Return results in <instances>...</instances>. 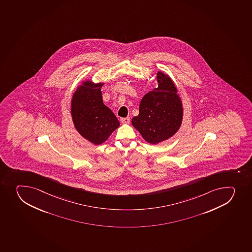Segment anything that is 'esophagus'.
I'll list each match as a JSON object with an SVG mask.
<instances>
[{
	"instance_id": "1",
	"label": "esophagus",
	"mask_w": 252,
	"mask_h": 252,
	"mask_svg": "<svg viewBox=\"0 0 252 252\" xmlns=\"http://www.w3.org/2000/svg\"><path fill=\"white\" fill-rule=\"evenodd\" d=\"M130 117H125V118H121V122H122V123H126V124L130 123Z\"/></svg>"
}]
</instances>
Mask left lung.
<instances>
[{
    "mask_svg": "<svg viewBox=\"0 0 252 252\" xmlns=\"http://www.w3.org/2000/svg\"><path fill=\"white\" fill-rule=\"evenodd\" d=\"M158 87L148 93L140 101L139 115L133 117V126L150 144L167 140L182 124V101L169 76L158 71Z\"/></svg>",
    "mask_w": 252,
    "mask_h": 252,
    "instance_id": "obj_1",
    "label": "left lung"
}]
</instances>
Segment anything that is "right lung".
I'll use <instances>...</instances> for the list:
<instances>
[{"label":"right lung","instance_id":"add662e5","mask_svg":"<svg viewBox=\"0 0 252 252\" xmlns=\"http://www.w3.org/2000/svg\"><path fill=\"white\" fill-rule=\"evenodd\" d=\"M103 84L83 83L73 95L71 116L76 130L94 145H100L119 126V121L102 102Z\"/></svg>","mask_w":252,"mask_h":252}]
</instances>
